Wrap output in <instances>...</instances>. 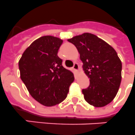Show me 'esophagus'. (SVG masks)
Instances as JSON below:
<instances>
[{
  "label": "esophagus",
  "instance_id": "esophagus-1",
  "mask_svg": "<svg viewBox=\"0 0 135 135\" xmlns=\"http://www.w3.org/2000/svg\"><path fill=\"white\" fill-rule=\"evenodd\" d=\"M73 68L75 71H78V69H79V65H78V63H75L74 65H73Z\"/></svg>",
  "mask_w": 135,
  "mask_h": 135
}]
</instances>
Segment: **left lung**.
<instances>
[{"mask_svg":"<svg viewBox=\"0 0 135 135\" xmlns=\"http://www.w3.org/2000/svg\"><path fill=\"white\" fill-rule=\"evenodd\" d=\"M68 41L76 46L90 85L82 89L84 99L95 107L110 103L118 92L122 81V62L117 52L95 35L84 33Z\"/></svg>","mask_w":135,"mask_h":135,"instance_id":"obj_1","label":"left lung"}]
</instances>
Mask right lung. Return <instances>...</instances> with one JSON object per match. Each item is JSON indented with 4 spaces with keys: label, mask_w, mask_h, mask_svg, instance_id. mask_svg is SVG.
I'll list each match as a JSON object with an SVG mask.
<instances>
[{
    "label": "right lung",
    "mask_w": 135,
    "mask_h": 135,
    "mask_svg": "<svg viewBox=\"0 0 135 135\" xmlns=\"http://www.w3.org/2000/svg\"><path fill=\"white\" fill-rule=\"evenodd\" d=\"M62 42L54 36L40 37L27 48L18 62L20 78L28 91L45 106L63 102L74 81L73 73L63 67L57 56Z\"/></svg>",
    "instance_id": "right-lung-1"
}]
</instances>
